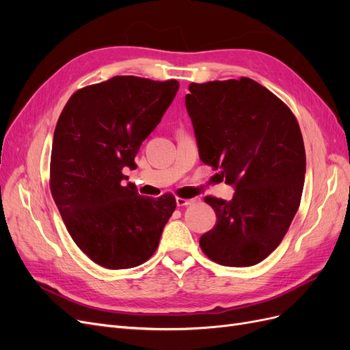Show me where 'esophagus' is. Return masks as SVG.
<instances>
[{"mask_svg":"<svg viewBox=\"0 0 350 350\" xmlns=\"http://www.w3.org/2000/svg\"><path fill=\"white\" fill-rule=\"evenodd\" d=\"M194 200L193 198H183V197H176V206L178 207H184V206H189L193 204Z\"/></svg>","mask_w":350,"mask_h":350,"instance_id":"34e87169","label":"esophagus"}]
</instances>
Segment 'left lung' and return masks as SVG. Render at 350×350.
<instances>
[{"mask_svg":"<svg viewBox=\"0 0 350 350\" xmlns=\"http://www.w3.org/2000/svg\"><path fill=\"white\" fill-rule=\"evenodd\" d=\"M185 107L200 159L220 167L235 194L206 197L216 225L200 238L221 266L248 267L278 248L298 211L305 179V147L295 115L260 83H191Z\"/></svg>","mask_w":350,"mask_h":350,"instance_id":"obj_1","label":"left lung"}]
</instances>
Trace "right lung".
Listing matches in <instances>:
<instances>
[{"instance_id":"obj_1","label":"right lung","mask_w":350,"mask_h":350,"mask_svg":"<svg viewBox=\"0 0 350 350\" xmlns=\"http://www.w3.org/2000/svg\"><path fill=\"white\" fill-rule=\"evenodd\" d=\"M176 80L115 76L79 89L54 133L49 187L68 234L99 266L131 269L149 260L176 207L175 197H143L129 183L142 143L178 92Z\"/></svg>"}]
</instances>
